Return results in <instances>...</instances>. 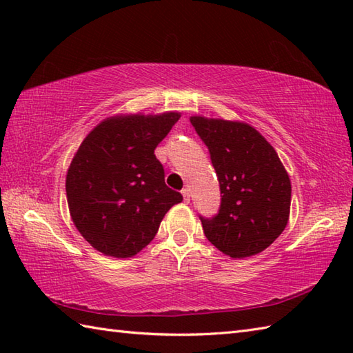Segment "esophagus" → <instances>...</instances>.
Masks as SVG:
<instances>
[{
	"instance_id": "obj_1",
	"label": "esophagus",
	"mask_w": 353,
	"mask_h": 353,
	"mask_svg": "<svg viewBox=\"0 0 353 353\" xmlns=\"http://www.w3.org/2000/svg\"><path fill=\"white\" fill-rule=\"evenodd\" d=\"M182 196H183V201H185V203H188L190 197H191V191H190L188 188H185V190L182 191Z\"/></svg>"
}]
</instances>
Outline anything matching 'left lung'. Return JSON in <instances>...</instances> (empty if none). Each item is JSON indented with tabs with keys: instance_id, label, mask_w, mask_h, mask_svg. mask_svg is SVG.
Instances as JSON below:
<instances>
[{
	"instance_id": "1",
	"label": "left lung",
	"mask_w": 353,
	"mask_h": 353,
	"mask_svg": "<svg viewBox=\"0 0 353 353\" xmlns=\"http://www.w3.org/2000/svg\"><path fill=\"white\" fill-rule=\"evenodd\" d=\"M219 176L221 205L200 216L206 238L230 258L265 250L287 228L291 182L272 144L247 123L191 117Z\"/></svg>"
}]
</instances>
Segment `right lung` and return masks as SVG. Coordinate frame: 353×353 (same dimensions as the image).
Listing matches in <instances>:
<instances>
[{
    "mask_svg": "<svg viewBox=\"0 0 353 353\" xmlns=\"http://www.w3.org/2000/svg\"><path fill=\"white\" fill-rule=\"evenodd\" d=\"M181 114L115 115L95 125L66 172V200L80 235L95 250L132 258L156 236L182 194L165 185L154 148Z\"/></svg>",
    "mask_w": 353,
    "mask_h": 353,
    "instance_id": "add662e5",
    "label": "right lung"
}]
</instances>
